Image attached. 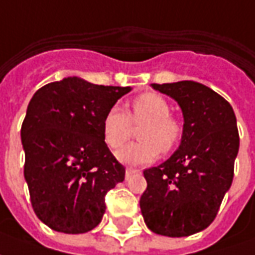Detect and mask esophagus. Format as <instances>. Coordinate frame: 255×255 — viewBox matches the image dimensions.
<instances>
[{"instance_id": "1", "label": "esophagus", "mask_w": 255, "mask_h": 255, "mask_svg": "<svg viewBox=\"0 0 255 255\" xmlns=\"http://www.w3.org/2000/svg\"><path fill=\"white\" fill-rule=\"evenodd\" d=\"M135 172H139V170H136V168H131V167H129V168H127V170H126V177H131V175H132V174H135Z\"/></svg>"}]
</instances>
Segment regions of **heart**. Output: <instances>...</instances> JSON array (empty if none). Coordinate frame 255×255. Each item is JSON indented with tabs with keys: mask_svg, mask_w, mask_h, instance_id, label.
Here are the masks:
<instances>
[{
	"mask_svg": "<svg viewBox=\"0 0 255 255\" xmlns=\"http://www.w3.org/2000/svg\"><path fill=\"white\" fill-rule=\"evenodd\" d=\"M170 113L168 102L154 92H146L135 98L131 116L122 106L115 105L103 119L105 142L110 149H117L129 138L131 123L135 126L143 124L138 132L140 142L122 147L116 152V157L126 164L152 163L158 157L160 152H171L182 136L181 123Z\"/></svg>",
	"mask_w": 255,
	"mask_h": 255,
	"instance_id": "1",
	"label": "heart"
}]
</instances>
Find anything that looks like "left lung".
<instances>
[{
  "mask_svg": "<svg viewBox=\"0 0 255 255\" xmlns=\"http://www.w3.org/2000/svg\"><path fill=\"white\" fill-rule=\"evenodd\" d=\"M181 108L178 149L157 167L143 171L147 188L139 206L146 227L168 238L197 233L214 221L233 179L239 132L232 106L196 81L152 84Z\"/></svg>",
  "mask_w": 255,
  "mask_h": 255,
  "instance_id": "left-lung-1",
  "label": "left lung"
}]
</instances>
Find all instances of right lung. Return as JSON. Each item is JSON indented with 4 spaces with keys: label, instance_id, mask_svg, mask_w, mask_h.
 <instances>
[{
    "label": "right lung",
    "instance_id": "add662e5",
    "mask_svg": "<svg viewBox=\"0 0 255 255\" xmlns=\"http://www.w3.org/2000/svg\"><path fill=\"white\" fill-rule=\"evenodd\" d=\"M129 91L73 76L44 85L28 103L20 129L24 179L35 215L53 231H92L105 214V195L124 181L102 123Z\"/></svg>",
    "mask_w": 255,
    "mask_h": 255
}]
</instances>
